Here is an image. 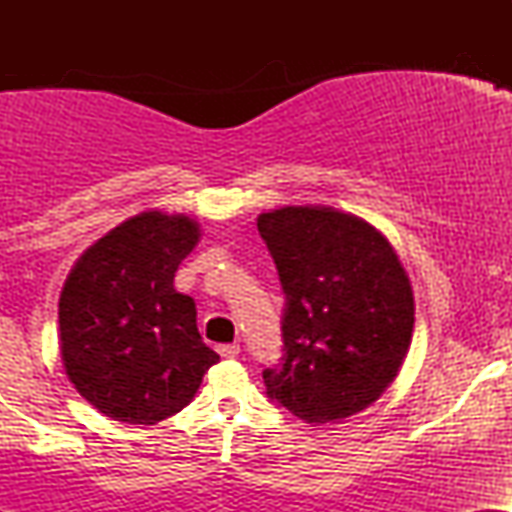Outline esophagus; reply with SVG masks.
Masks as SVG:
<instances>
[{
	"label": "esophagus",
	"instance_id": "1",
	"mask_svg": "<svg viewBox=\"0 0 512 512\" xmlns=\"http://www.w3.org/2000/svg\"><path fill=\"white\" fill-rule=\"evenodd\" d=\"M219 354L223 358H236L240 354V346L238 344H221L219 346Z\"/></svg>",
	"mask_w": 512,
	"mask_h": 512
}]
</instances>
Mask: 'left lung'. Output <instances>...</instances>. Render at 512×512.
<instances>
[{"label":"left lung","instance_id":"obj_1","mask_svg":"<svg viewBox=\"0 0 512 512\" xmlns=\"http://www.w3.org/2000/svg\"><path fill=\"white\" fill-rule=\"evenodd\" d=\"M279 269L284 363L267 395L310 426L368 409L397 378L414 332V291L397 250L349 211L301 204L257 216Z\"/></svg>","mask_w":512,"mask_h":512}]
</instances>
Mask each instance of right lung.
Returning a JSON list of instances; mask_svg holds the SVG:
<instances>
[{"instance_id": "1", "label": "right lung", "mask_w": 512, "mask_h": 512, "mask_svg": "<svg viewBox=\"0 0 512 512\" xmlns=\"http://www.w3.org/2000/svg\"><path fill=\"white\" fill-rule=\"evenodd\" d=\"M199 236L187 214L142 211L86 248L64 281V373L108 419L132 426L168 419L219 361L199 337L195 301L173 286Z\"/></svg>"}]
</instances>
